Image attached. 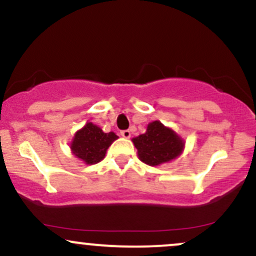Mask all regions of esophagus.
I'll return each mask as SVG.
<instances>
[{
    "mask_svg": "<svg viewBox=\"0 0 256 256\" xmlns=\"http://www.w3.org/2000/svg\"><path fill=\"white\" fill-rule=\"evenodd\" d=\"M120 134H122L124 138H130L131 137V131L130 130H122L120 131Z\"/></svg>",
    "mask_w": 256,
    "mask_h": 256,
    "instance_id": "esophagus-1",
    "label": "esophagus"
}]
</instances>
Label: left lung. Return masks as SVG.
<instances>
[{
	"mask_svg": "<svg viewBox=\"0 0 256 256\" xmlns=\"http://www.w3.org/2000/svg\"><path fill=\"white\" fill-rule=\"evenodd\" d=\"M140 161L150 166L160 165L176 158L183 150L184 143L171 128L160 122H152L146 132L132 140Z\"/></svg>",
	"mask_w": 256,
	"mask_h": 256,
	"instance_id": "1",
	"label": "left lung"
}]
</instances>
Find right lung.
Wrapping results in <instances>:
<instances>
[{"mask_svg":"<svg viewBox=\"0 0 256 256\" xmlns=\"http://www.w3.org/2000/svg\"><path fill=\"white\" fill-rule=\"evenodd\" d=\"M118 136L114 132L104 134L98 126L88 122L76 134L71 148L76 156L82 158L88 165H94L104 158L108 146Z\"/></svg>","mask_w":256,"mask_h":256,"instance_id":"1","label":"right lung"}]
</instances>
